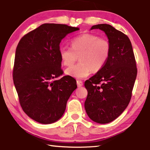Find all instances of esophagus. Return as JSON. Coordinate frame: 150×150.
Wrapping results in <instances>:
<instances>
[{"instance_id":"obj_1","label":"esophagus","mask_w":150,"mask_h":150,"mask_svg":"<svg viewBox=\"0 0 150 150\" xmlns=\"http://www.w3.org/2000/svg\"><path fill=\"white\" fill-rule=\"evenodd\" d=\"M77 87H82V86H83V82L81 81L77 80Z\"/></svg>"}]
</instances>
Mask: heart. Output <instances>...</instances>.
<instances>
[{
	"label": "heart",
	"mask_w": 150,
	"mask_h": 150,
	"mask_svg": "<svg viewBox=\"0 0 150 150\" xmlns=\"http://www.w3.org/2000/svg\"><path fill=\"white\" fill-rule=\"evenodd\" d=\"M71 47H61L59 50L62 63L65 66L73 65L79 57L78 64L65 71V73L76 79L88 77L92 70L100 71L105 66L110 53V44L106 38L93 34H83L73 38Z\"/></svg>",
	"instance_id": "b5f03b06"
}]
</instances>
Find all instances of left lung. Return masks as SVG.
<instances>
[{"instance_id": "left-lung-1", "label": "left lung", "mask_w": 150, "mask_h": 150, "mask_svg": "<svg viewBox=\"0 0 150 150\" xmlns=\"http://www.w3.org/2000/svg\"><path fill=\"white\" fill-rule=\"evenodd\" d=\"M105 33L110 53L105 66L85 83L88 91L85 108L91 120L107 124L128 106L137 76L136 63L130 39L110 25L101 24L91 30Z\"/></svg>"}]
</instances>
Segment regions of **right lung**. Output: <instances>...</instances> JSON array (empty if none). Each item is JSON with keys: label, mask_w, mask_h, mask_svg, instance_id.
Instances as JSON below:
<instances>
[{"label": "right lung", "mask_w": 150, "mask_h": 150, "mask_svg": "<svg viewBox=\"0 0 150 150\" xmlns=\"http://www.w3.org/2000/svg\"><path fill=\"white\" fill-rule=\"evenodd\" d=\"M77 27L44 24L22 38L17 45L14 84L25 113L38 122L48 124L62 118L77 82L63 74L59 57L62 40Z\"/></svg>", "instance_id": "add662e5"}]
</instances>
